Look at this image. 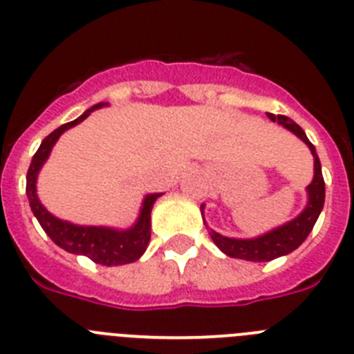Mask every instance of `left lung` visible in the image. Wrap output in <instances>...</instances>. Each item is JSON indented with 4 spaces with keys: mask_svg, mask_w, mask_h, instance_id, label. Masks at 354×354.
<instances>
[{
    "mask_svg": "<svg viewBox=\"0 0 354 354\" xmlns=\"http://www.w3.org/2000/svg\"><path fill=\"white\" fill-rule=\"evenodd\" d=\"M267 118L272 122L278 121L285 130L294 133L297 139L308 146L310 153L313 156V178L310 181V185L306 187V205L294 219L287 221L285 224H279L276 228L269 230V232L262 233V235L250 236V239H236V236H226L217 233L215 230H208L214 244L223 251L226 257L239 258V260H248V262H270L274 258L285 257V254L292 253L297 250L303 242L306 241V236L313 230V224L317 223L319 215H321L322 207H324V178H322L321 160H319L315 146L308 140L306 133L303 131L299 124L292 121V119L285 118V115H278L274 113H267ZM201 215L203 223L208 228L207 221H205V203L201 205Z\"/></svg>",
    "mask_w": 354,
    "mask_h": 354,
    "instance_id": "8db88e82",
    "label": "left lung"
}]
</instances>
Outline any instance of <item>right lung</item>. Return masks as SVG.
Wrapping results in <instances>:
<instances>
[{
  "mask_svg": "<svg viewBox=\"0 0 354 354\" xmlns=\"http://www.w3.org/2000/svg\"><path fill=\"white\" fill-rule=\"evenodd\" d=\"M109 106V103H97L85 110L78 119L66 122L60 128L46 137L41 142L37 153L33 155L30 164L28 174H26V196H28L30 208L37 217L39 224L42 226L48 236L58 248L73 254H84L91 258L94 263L106 267L124 266L139 260L147 250L149 239H151V210L160 194H146L140 205L139 215L131 226L128 228H112V226H87V224H75L64 221L53 215L44 207L37 194V178L41 173L42 165L48 162L51 149L60 139L64 131L75 128L82 121L91 115V112L97 109Z\"/></svg>",
  "mask_w": 354,
  "mask_h": 354,
  "instance_id": "add662e5",
  "label": "right lung"
}]
</instances>
